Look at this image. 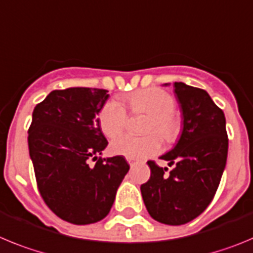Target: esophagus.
Wrapping results in <instances>:
<instances>
[{
  "mask_svg": "<svg viewBox=\"0 0 253 253\" xmlns=\"http://www.w3.org/2000/svg\"><path fill=\"white\" fill-rule=\"evenodd\" d=\"M133 161H135V160H133V159H129V158H127V163H128L129 165H132V164H133Z\"/></svg>",
  "mask_w": 253,
  "mask_h": 253,
  "instance_id": "esophagus-1",
  "label": "esophagus"
}]
</instances>
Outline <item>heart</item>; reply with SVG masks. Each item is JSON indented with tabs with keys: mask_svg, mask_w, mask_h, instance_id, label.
<instances>
[{
	"mask_svg": "<svg viewBox=\"0 0 253 253\" xmlns=\"http://www.w3.org/2000/svg\"><path fill=\"white\" fill-rule=\"evenodd\" d=\"M133 113L149 115L145 132H158L166 142L176 140L180 132L179 118L172 112L175 101L170 93L160 88H146L132 93L127 98ZM127 122L125 107L117 101H108L98 113V125L107 137H116L124 131ZM160 140L155 133L146 136L124 135L111 142V151L115 155L129 159H146L160 150Z\"/></svg>",
	"mask_w": 253,
	"mask_h": 253,
	"instance_id": "1",
	"label": "heart"
}]
</instances>
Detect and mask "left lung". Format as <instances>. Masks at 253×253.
<instances>
[{"label":"left lung","instance_id":"8db88e82","mask_svg":"<svg viewBox=\"0 0 253 253\" xmlns=\"http://www.w3.org/2000/svg\"><path fill=\"white\" fill-rule=\"evenodd\" d=\"M174 93L183 127L176 145L160 156L174 168L166 174L168 168L147 161L151 176L141 185V194L155 220L180 226L202 214L214 197L226 168L228 137L224 113L206 90L175 82Z\"/></svg>","mask_w":253,"mask_h":253}]
</instances>
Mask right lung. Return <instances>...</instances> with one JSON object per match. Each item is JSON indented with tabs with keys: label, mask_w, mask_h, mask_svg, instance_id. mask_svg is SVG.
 Returning a JSON list of instances; mask_svg holds the SVG:
<instances>
[{
	"label": "right lung",
	"mask_w": 253,
	"mask_h": 253,
	"mask_svg": "<svg viewBox=\"0 0 253 253\" xmlns=\"http://www.w3.org/2000/svg\"><path fill=\"white\" fill-rule=\"evenodd\" d=\"M107 92L53 90L33 112L27 142L39 190L47 207L73 224L103 219L129 170L124 156L99 158L108 145L98 125Z\"/></svg>",
	"instance_id": "add662e5"
}]
</instances>
